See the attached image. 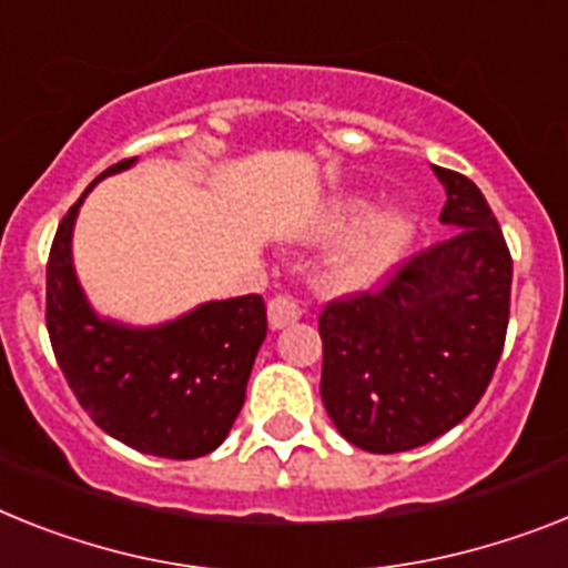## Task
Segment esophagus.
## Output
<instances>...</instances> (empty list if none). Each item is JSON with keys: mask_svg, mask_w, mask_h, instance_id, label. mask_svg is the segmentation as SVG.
I'll return each mask as SVG.
<instances>
[{"mask_svg": "<svg viewBox=\"0 0 568 568\" xmlns=\"http://www.w3.org/2000/svg\"><path fill=\"white\" fill-rule=\"evenodd\" d=\"M303 317V306L292 294H276L268 300V323L271 328H283L288 323H297Z\"/></svg>", "mask_w": 568, "mask_h": 568, "instance_id": "obj_1", "label": "esophagus"}]
</instances>
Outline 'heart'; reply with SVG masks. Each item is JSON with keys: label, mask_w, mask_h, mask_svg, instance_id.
<instances>
[{"label": "heart", "mask_w": 568, "mask_h": 568, "mask_svg": "<svg viewBox=\"0 0 568 568\" xmlns=\"http://www.w3.org/2000/svg\"><path fill=\"white\" fill-rule=\"evenodd\" d=\"M369 211L366 199H343L328 213V227H349ZM413 225L404 213H378L337 251L326 265V280L337 288H364L375 283L407 247Z\"/></svg>", "instance_id": "obj_1"}]
</instances>
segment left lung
I'll use <instances>...</instances> for the list:
<instances>
[{
  "mask_svg": "<svg viewBox=\"0 0 568 568\" xmlns=\"http://www.w3.org/2000/svg\"><path fill=\"white\" fill-rule=\"evenodd\" d=\"M442 222L459 231L375 292L321 312V395L341 436L369 454L422 447L468 418L499 364L511 312V254L483 190L433 166Z\"/></svg>",
  "mask_w": 568,
  "mask_h": 568,
  "instance_id": "1",
  "label": "left lung"
}]
</instances>
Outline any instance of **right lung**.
<instances>
[{"label":"right lung","instance_id":"right-lung-1","mask_svg":"<svg viewBox=\"0 0 568 568\" xmlns=\"http://www.w3.org/2000/svg\"><path fill=\"white\" fill-rule=\"evenodd\" d=\"M132 164L118 161L98 181ZM85 193L57 227L45 268V326L57 364L80 407L123 445L164 459L211 454L245 404L268 332L265 303L260 294L216 300L152 328L100 321L71 265V231Z\"/></svg>","mask_w":568,"mask_h":568}]
</instances>
